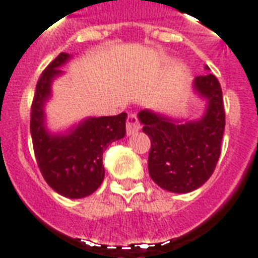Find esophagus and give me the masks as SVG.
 Listing matches in <instances>:
<instances>
[{
	"label": "esophagus",
	"mask_w": 258,
	"mask_h": 258,
	"mask_svg": "<svg viewBox=\"0 0 258 258\" xmlns=\"http://www.w3.org/2000/svg\"><path fill=\"white\" fill-rule=\"evenodd\" d=\"M125 128H127V135H133L140 130V123L138 120V116L135 114H130L125 120Z\"/></svg>",
	"instance_id": "1"
}]
</instances>
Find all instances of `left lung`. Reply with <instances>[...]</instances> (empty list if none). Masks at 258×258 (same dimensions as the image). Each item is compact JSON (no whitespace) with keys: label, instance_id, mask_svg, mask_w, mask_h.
<instances>
[{"label":"left lung","instance_id":"1","mask_svg":"<svg viewBox=\"0 0 258 258\" xmlns=\"http://www.w3.org/2000/svg\"><path fill=\"white\" fill-rule=\"evenodd\" d=\"M209 71V67L205 66ZM194 90L207 101L198 120H181L151 110L139 112L143 131L151 139L148 170L160 187L172 192L198 189L215 170L220 156L226 112L222 88L214 75L197 76Z\"/></svg>","mask_w":258,"mask_h":258}]
</instances>
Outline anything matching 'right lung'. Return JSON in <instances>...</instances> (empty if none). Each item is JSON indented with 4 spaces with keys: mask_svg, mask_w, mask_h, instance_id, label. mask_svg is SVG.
Instances as JSON below:
<instances>
[{
    "mask_svg": "<svg viewBox=\"0 0 258 258\" xmlns=\"http://www.w3.org/2000/svg\"><path fill=\"white\" fill-rule=\"evenodd\" d=\"M71 55L61 52L43 71L31 105L32 146L45 182L67 198H84L96 191L103 178L102 155L109 144L125 135V118L114 116L84 119L67 134H49L44 123V105L51 97V85L62 75Z\"/></svg>",
    "mask_w": 258,
    "mask_h": 258,
    "instance_id": "right-lung-1",
    "label": "right lung"
}]
</instances>
